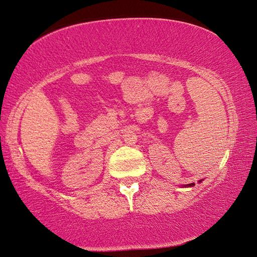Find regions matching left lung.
<instances>
[{"label":"left lung","instance_id":"8db88e82","mask_svg":"<svg viewBox=\"0 0 257 257\" xmlns=\"http://www.w3.org/2000/svg\"><path fill=\"white\" fill-rule=\"evenodd\" d=\"M189 185H193V184H189Z\"/></svg>","mask_w":257,"mask_h":257}]
</instances>
